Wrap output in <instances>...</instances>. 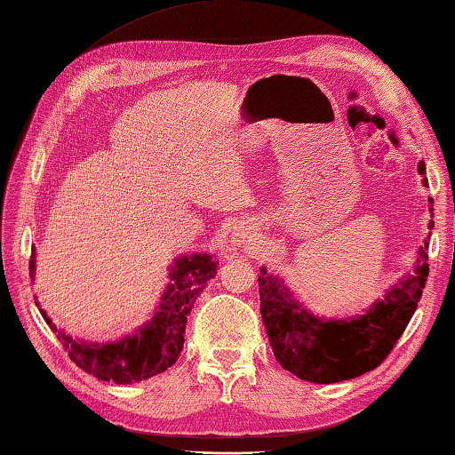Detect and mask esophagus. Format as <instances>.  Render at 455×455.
I'll return each instance as SVG.
<instances>
[{
    "mask_svg": "<svg viewBox=\"0 0 455 455\" xmlns=\"http://www.w3.org/2000/svg\"><path fill=\"white\" fill-rule=\"evenodd\" d=\"M233 236H235V243H240V244H250V243H252V240H254V236H256V227H254V222H250V220L240 222V225L235 228Z\"/></svg>",
    "mask_w": 455,
    "mask_h": 455,
    "instance_id": "1",
    "label": "esophagus"
}]
</instances>
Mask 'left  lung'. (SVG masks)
I'll use <instances>...</instances> for the list:
<instances>
[{"label": "left lung", "instance_id": "left-lung-1", "mask_svg": "<svg viewBox=\"0 0 455 455\" xmlns=\"http://www.w3.org/2000/svg\"><path fill=\"white\" fill-rule=\"evenodd\" d=\"M419 173L427 188L424 162H419ZM428 203L434 217L432 199ZM432 227L430 220L428 228ZM428 240L430 236L424 238V246L419 248L412 274H404L363 315L346 318L313 315L297 301L282 277L267 274L266 267L259 269V313L275 360L299 379L311 383H338L375 370L417 311L428 277Z\"/></svg>", "mask_w": 455, "mask_h": 455}]
</instances>
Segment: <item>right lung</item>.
<instances>
[{
  "label": "right lung",
  "mask_w": 455,
  "mask_h": 455,
  "mask_svg": "<svg viewBox=\"0 0 455 455\" xmlns=\"http://www.w3.org/2000/svg\"><path fill=\"white\" fill-rule=\"evenodd\" d=\"M217 264L219 259L207 252L178 256L168 267L170 283L164 289L160 305L150 321L139 326L132 334H124L113 342H85L72 338L52 323V318L43 311L38 301L36 307L51 331L62 342L70 360L85 373L119 385L139 383L166 371L178 362L183 350L188 315L203 289L215 277ZM35 267L36 259L33 248L31 264H28L31 277H35Z\"/></svg>",
  "instance_id": "1"
}]
</instances>
